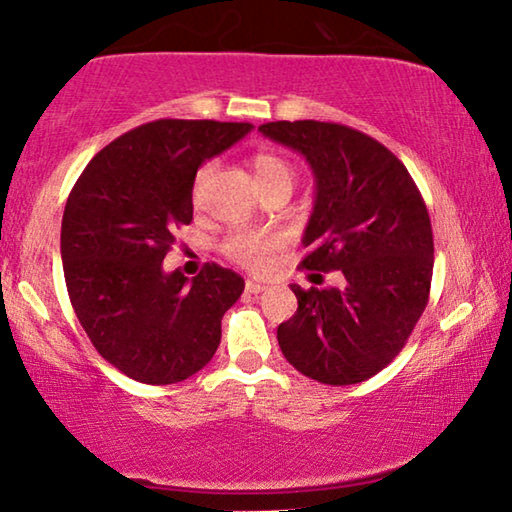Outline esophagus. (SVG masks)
<instances>
[{
	"label": "esophagus",
	"mask_w": 512,
	"mask_h": 512,
	"mask_svg": "<svg viewBox=\"0 0 512 512\" xmlns=\"http://www.w3.org/2000/svg\"><path fill=\"white\" fill-rule=\"evenodd\" d=\"M245 290H247V293H251V295H258V293H263L265 286H263V283H256V281H247L245 283Z\"/></svg>",
	"instance_id": "1"
}]
</instances>
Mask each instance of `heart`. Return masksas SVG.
I'll list each match as a JSON object with an SVG mask.
<instances>
[{
    "label": "heart",
    "instance_id": "obj_1",
    "mask_svg": "<svg viewBox=\"0 0 512 512\" xmlns=\"http://www.w3.org/2000/svg\"><path fill=\"white\" fill-rule=\"evenodd\" d=\"M254 174L261 183L263 192L272 190V187L286 185L293 187L295 180V167L290 164V160L272 153V151H261L254 155ZM215 171V162H206L201 164L199 171L194 176V185H192V199L196 206L203 201V192H206V185ZM281 238L277 233H267V231H233L231 235H226V240L222 242V251L231 258L233 263H238L247 270H265L267 263H270V256L279 249Z\"/></svg>",
    "mask_w": 512,
    "mask_h": 512
}]
</instances>
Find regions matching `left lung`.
<instances>
[{
    "label": "left lung",
    "instance_id": "obj_1",
    "mask_svg": "<svg viewBox=\"0 0 512 512\" xmlns=\"http://www.w3.org/2000/svg\"><path fill=\"white\" fill-rule=\"evenodd\" d=\"M265 137L300 151L316 176L302 270H341V288L293 286L277 329L288 364L322 384L364 382L391 364L426 311L435 245L426 201L380 141L325 121H274Z\"/></svg>",
    "mask_w": 512,
    "mask_h": 512
}]
</instances>
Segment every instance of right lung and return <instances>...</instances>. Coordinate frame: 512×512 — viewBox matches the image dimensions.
Masks as SVG:
<instances>
[{
    "instance_id": "obj_1",
    "label": "right lung",
    "mask_w": 512,
    "mask_h": 512,
    "mask_svg": "<svg viewBox=\"0 0 512 512\" xmlns=\"http://www.w3.org/2000/svg\"><path fill=\"white\" fill-rule=\"evenodd\" d=\"M251 123L160 119L125 132L86 164L61 219L70 304L93 348L144 384L201 371L222 341V318L245 290L229 267L206 263L190 281L162 261L192 222L196 169Z\"/></svg>"
}]
</instances>
